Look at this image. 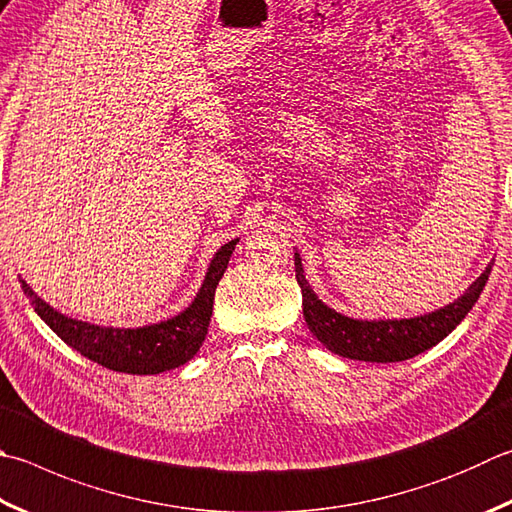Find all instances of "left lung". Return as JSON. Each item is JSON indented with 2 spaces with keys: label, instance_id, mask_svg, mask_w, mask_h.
Listing matches in <instances>:
<instances>
[{
  "label": "left lung",
  "instance_id": "1",
  "mask_svg": "<svg viewBox=\"0 0 512 512\" xmlns=\"http://www.w3.org/2000/svg\"><path fill=\"white\" fill-rule=\"evenodd\" d=\"M296 281L303 292V316L310 332L321 341L327 350L345 356V359L372 361V363H397L430 350L432 345L446 339L455 327L464 321L466 314L477 303L479 294L484 292L490 276V263L484 274L472 283L455 303L441 310L428 312L414 318H388V321H361L350 318L332 307H327L321 298L314 294L310 283L305 281L301 256L294 254Z\"/></svg>",
  "mask_w": 512,
  "mask_h": 512
}]
</instances>
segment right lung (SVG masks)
Masks as SVG:
<instances>
[{"instance_id":"1","label":"right lung","mask_w":512,"mask_h":512,"mask_svg":"<svg viewBox=\"0 0 512 512\" xmlns=\"http://www.w3.org/2000/svg\"><path fill=\"white\" fill-rule=\"evenodd\" d=\"M236 240H229L211 258L202 287L185 312L171 316L167 321L144 327H102L86 321L64 316L42 301L26 281L22 283L24 294L31 301L37 316L86 359L109 368L113 372L127 374H160L185 365L196 356L207 336V327L214 312L216 287L223 278Z\"/></svg>"}]
</instances>
